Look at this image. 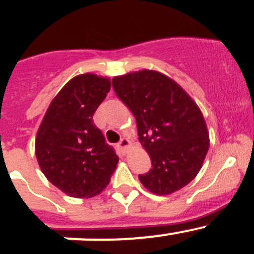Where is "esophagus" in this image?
Returning a JSON list of instances; mask_svg holds the SVG:
<instances>
[{
	"label": "esophagus",
	"instance_id": "1",
	"mask_svg": "<svg viewBox=\"0 0 254 254\" xmlns=\"http://www.w3.org/2000/svg\"><path fill=\"white\" fill-rule=\"evenodd\" d=\"M130 145H131V143H130V141L127 139H122L119 142H118V147L122 148L124 152L130 147Z\"/></svg>",
	"mask_w": 254,
	"mask_h": 254
}]
</instances>
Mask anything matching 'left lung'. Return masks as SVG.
I'll use <instances>...</instances> for the list:
<instances>
[{
    "label": "left lung",
    "instance_id": "obj_1",
    "mask_svg": "<svg viewBox=\"0 0 254 254\" xmlns=\"http://www.w3.org/2000/svg\"><path fill=\"white\" fill-rule=\"evenodd\" d=\"M115 94L134 114L137 135L152 168L139 175L146 189L167 195L193 181L209 150L200 109L177 82L141 70L112 79Z\"/></svg>",
    "mask_w": 254,
    "mask_h": 254
}]
</instances>
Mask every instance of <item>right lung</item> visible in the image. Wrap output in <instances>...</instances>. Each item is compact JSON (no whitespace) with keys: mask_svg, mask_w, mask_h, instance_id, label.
Wrapping results in <instances>:
<instances>
[{"mask_svg":"<svg viewBox=\"0 0 254 254\" xmlns=\"http://www.w3.org/2000/svg\"><path fill=\"white\" fill-rule=\"evenodd\" d=\"M111 91V79L83 73L67 82L49 106L35 137L40 170L73 198L98 195L118 165L114 148L94 125L93 114Z\"/></svg>","mask_w":254,"mask_h":254,"instance_id":"1","label":"right lung"}]
</instances>
